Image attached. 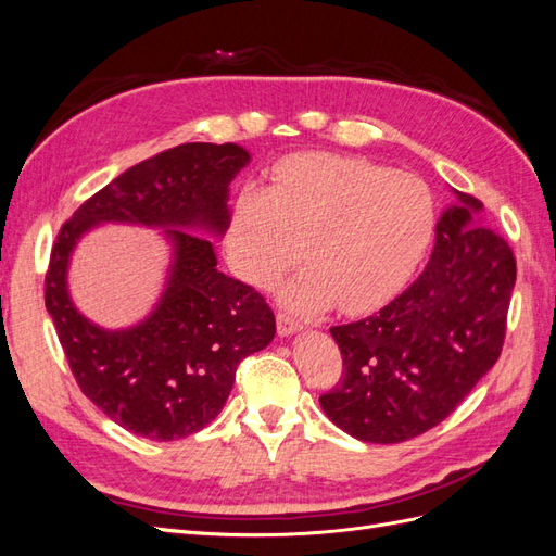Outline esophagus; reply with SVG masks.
Returning <instances> with one entry per match:
<instances>
[{
	"mask_svg": "<svg viewBox=\"0 0 556 556\" xmlns=\"http://www.w3.org/2000/svg\"><path fill=\"white\" fill-rule=\"evenodd\" d=\"M304 329V325H301V319L288 315V313H278V333L280 336H292L296 331Z\"/></svg>",
	"mask_w": 556,
	"mask_h": 556,
	"instance_id": "esophagus-1",
	"label": "esophagus"
}]
</instances>
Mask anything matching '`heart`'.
I'll list each match as a JSON object with an SVG mask.
<instances>
[{"mask_svg": "<svg viewBox=\"0 0 556 556\" xmlns=\"http://www.w3.org/2000/svg\"><path fill=\"white\" fill-rule=\"evenodd\" d=\"M433 227L435 201L422 178L364 157L306 153L280 162L271 188H241L225 245L237 274L257 288L288 271L304 248L311 264L282 299L299 311L339 304L364 313L403 288Z\"/></svg>", "mask_w": 556, "mask_h": 556, "instance_id": "b5f03b06", "label": "heart"}]
</instances>
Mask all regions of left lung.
Segmentation results:
<instances>
[{
	"label": "left lung",
	"instance_id": "1",
	"mask_svg": "<svg viewBox=\"0 0 556 556\" xmlns=\"http://www.w3.org/2000/svg\"><path fill=\"white\" fill-rule=\"evenodd\" d=\"M454 194L410 288L371 317L331 327L345 374L319 406L364 443H403L441 425L501 355L513 250L480 223L476 197Z\"/></svg>",
	"mask_w": 556,
	"mask_h": 556
}]
</instances>
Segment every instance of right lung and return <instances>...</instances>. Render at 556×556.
I'll return each instance as SVG.
<instances>
[{
  "label": "right lung",
  "mask_w": 556,
  "mask_h": 556,
  "mask_svg": "<svg viewBox=\"0 0 556 556\" xmlns=\"http://www.w3.org/2000/svg\"><path fill=\"white\" fill-rule=\"evenodd\" d=\"M248 162L250 153L237 143L164 150L80 204L50 252L46 311L76 382L106 417L143 439L178 441L211 425L241 359L276 336L264 296L217 271L213 243L199 237L227 231L229 182ZM104 222L164 228L175 250L154 313L115 332L83 318L65 288L73 248Z\"/></svg>",
  "instance_id": "right-lung-1"
}]
</instances>
